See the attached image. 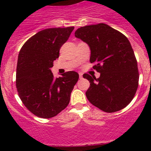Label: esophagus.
Here are the masks:
<instances>
[{
	"instance_id": "esophagus-1",
	"label": "esophagus",
	"mask_w": 151,
	"mask_h": 151,
	"mask_svg": "<svg viewBox=\"0 0 151 151\" xmlns=\"http://www.w3.org/2000/svg\"><path fill=\"white\" fill-rule=\"evenodd\" d=\"M79 75H80V79H83V74L82 73H79Z\"/></svg>"
}]
</instances>
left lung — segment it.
<instances>
[{"label":"left lung","mask_w":151,"mask_h":151,"mask_svg":"<svg viewBox=\"0 0 151 151\" xmlns=\"http://www.w3.org/2000/svg\"><path fill=\"white\" fill-rule=\"evenodd\" d=\"M75 36L90 47V62L100 73L99 78L83 74L90 82L85 93L88 101L106 112L126 107L133 99L139 83L137 62L129 39L104 23L81 27Z\"/></svg>","instance_id":"obj_1"}]
</instances>
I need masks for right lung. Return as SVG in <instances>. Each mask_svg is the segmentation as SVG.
<instances>
[{
    "mask_svg": "<svg viewBox=\"0 0 151 151\" xmlns=\"http://www.w3.org/2000/svg\"><path fill=\"white\" fill-rule=\"evenodd\" d=\"M74 28L41 30L30 37L19 51L16 73L18 95L27 109L39 118H52L63 110L78 81L76 71H67L55 78L50 70Z\"/></svg>",
    "mask_w": 151,
    "mask_h": 151,
    "instance_id": "add662e5",
    "label": "right lung"
}]
</instances>
